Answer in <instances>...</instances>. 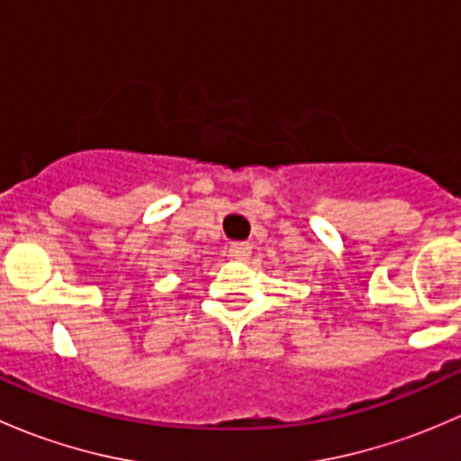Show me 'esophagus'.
<instances>
[{
    "mask_svg": "<svg viewBox=\"0 0 461 461\" xmlns=\"http://www.w3.org/2000/svg\"><path fill=\"white\" fill-rule=\"evenodd\" d=\"M230 257L236 260H248L252 257V248L248 243H231L230 245Z\"/></svg>",
    "mask_w": 461,
    "mask_h": 461,
    "instance_id": "1",
    "label": "esophagus"
}]
</instances>
